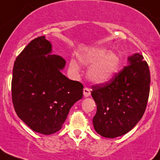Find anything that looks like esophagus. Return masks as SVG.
Masks as SVG:
<instances>
[{
  "mask_svg": "<svg viewBox=\"0 0 160 160\" xmlns=\"http://www.w3.org/2000/svg\"><path fill=\"white\" fill-rule=\"evenodd\" d=\"M83 94H84L85 97H89L90 95V90L89 88H87V87H85L83 89Z\"/></svg>",
  "mask_w": 160,
  "mask_h": 160,
  "instance_id": "esophagus-1",
  "label": "esophagus"
}]
</instances>
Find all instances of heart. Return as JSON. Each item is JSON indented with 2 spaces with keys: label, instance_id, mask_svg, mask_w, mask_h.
Masks as SVG:
<instances>
[{
  "label": "heart",
  "instance_id": "obj_1",
  "mask_svg": "<svg viewBox=\"0 0 160 160\" xmlns=\"http://www.w3.org/2000/svg\"><path fill=\"white\" fill-rule=\"evenodd\" d=\"M78 60L84 66H92L87 72V77L97 84L111 80L121 65L119 55L104 48H91L79 55ZM70 66L73 70H78V64L73 60L70 61Z\"/></svg>",
  "mask_w": 160,
  "mask_h": 160
}]
</instances>
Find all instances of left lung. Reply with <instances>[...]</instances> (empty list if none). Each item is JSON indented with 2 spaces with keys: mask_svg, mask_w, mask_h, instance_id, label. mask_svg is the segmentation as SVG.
<instances>
[{
  "mask_svg": "<svg viewBox=\"0 0 160 160\" xmlns=\"http://www.w3.org/2000/svg\"><path fill=\"white\" fill-rule=\"evenodd\" d=\"M111 80L92 86L91 95L97 106L93 118L94 130L114 138L129 132L142 118L150 92L149 66L143 57L135 53Z\"/></svg>",
  "mask_w": 160,
  "mask_h": 160,
  "instance_id": "left-lung-1",
  "label": "left lung"
}]
</instances>
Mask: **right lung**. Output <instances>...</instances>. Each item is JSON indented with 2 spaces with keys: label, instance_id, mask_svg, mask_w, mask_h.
I'll use <instances>...</instances> for the list:
<instances>
[{
  "label": "right lung",
  "instance_id": "add662e5",
  "mask_svg": "<svg viewBox=\"0 0 160 160\" xmlns=\"http://www.w3.org/2000/svg\"><path fill=\"white\" fill-rule=\"evenodd\" d=\"M51 52L45 36L31 41L17 57L12 78L18 116L33 131L46 135L62 128L72 106L83 94L82 84L61 72L65 59Z\"/></svg>",
  "mask_w": 160,
  "mask_h": 160
}]
</instances>
